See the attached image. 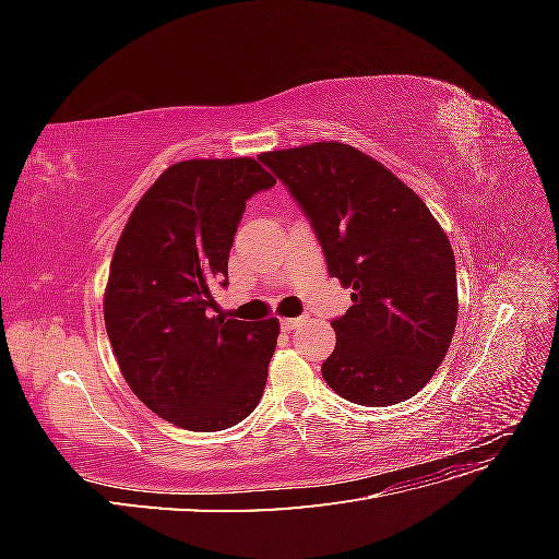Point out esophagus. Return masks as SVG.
Listing matches in <instances>:
<instances>
[{"instance_id":"obj_1","label":"esophagus","mask_w":559,"mask_h":559,"mask_svg":"<svg viewBox=\"0 0 559 559\" xmlns=\"http://www.w3.org/2000/svg\"><path fill=\"white\" fill-rule=\"evenodd\" d=\"M306 317H294V319H282V331H294L296 326H300Z\"/></svg>"}]
</instances>
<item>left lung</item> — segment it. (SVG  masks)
<instances>
[{
  "label": "left lung",
  "instance_id": "1",
  "mask_svg": "<svg viewBox=\"0 0 559 559\" xmlns=\"http://www.w3.org/2000/svg\"><path fill=\"white\" fill-rule=\"evenodd\" d=\"M308 214L329 275L352 286L331 321L321 376L352 403L394 405L425 386L456 326V270L445 230L421 198L364 151L314 142L259 156Z\"/></svg>",
  "mask_w": 559,
  "mask_h": 559
}]
</instances>
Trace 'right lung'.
Here are the masks:
<instances>
[{
  "instance_id": "right-lung-1",
  "label": "right lung",
  "mask_w": 559,
  "mask_h": 559,
  "mask_svg": "<svg viewBox=\"0 0 559 559\" xmlns=\"http://www.w3.org/2000/svg\"><path fill=\"white\" fill-rule=\"evenodd\" d=\"M275 186L253 158L181 160L151 183L118 238L105 326L118 368L148 411L222 431L257 408L280 321L212 314L247 200Z\"/></svg>"
}]
</instances>
